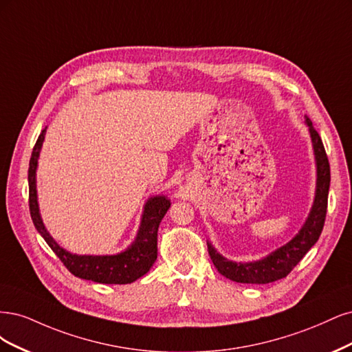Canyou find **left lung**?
<instances>
[{
  "label": "left lung",
  "instance_id": "left-lung-1",
  "mask_svg": "<svg viewBox=\"0 0 352 352\" xmlns=\"http://www.w3.org/2000/svg\"><path fill=\"white\" fill-rule=\"evenodd\" d=\"M305 124L309 127L316 161V191L307 219L287 244L254 262H234L218 253L212 243L208 241L212 262L225 278L240 283H269L279 280L297 266L305 253L319 240L326 218L331 168L320 135L314 130L313 122L307 116H305Z\"/></svg>",
  "mask_w": 352,
  "mask_h": 352
}]
</instances>
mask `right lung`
Returning a JSON list of instances; mask_svg holds the SVG:
<instances>
[{
    "label": "right lung",
    "mask_w": 352,
    "mask_h": 352,
    "mask_svg": "<svg viewBox=\"0 0 352 352\" xmlns=\"http://www.w3.org/2000/svg\"><path fill=\"white\" fill-rule=\"evenodd\" d=\"M45 133H47V129L42 130L35 147H33L28 175L30 217L38 232L52 248V252L60 257L64 266L77 278L99 283H118V285H124V283H131L146 275L157 257V228H160V223L165 217V213L171 208V201L164 195L147 199L143 206L140 225L134 241L126 250L117 254H76L65 250L48 232L47 226H45L42 221L38 203L36 169L45 140Z\"/></svg>",
    "instance_id": "obj_1"
}]
</instances>
